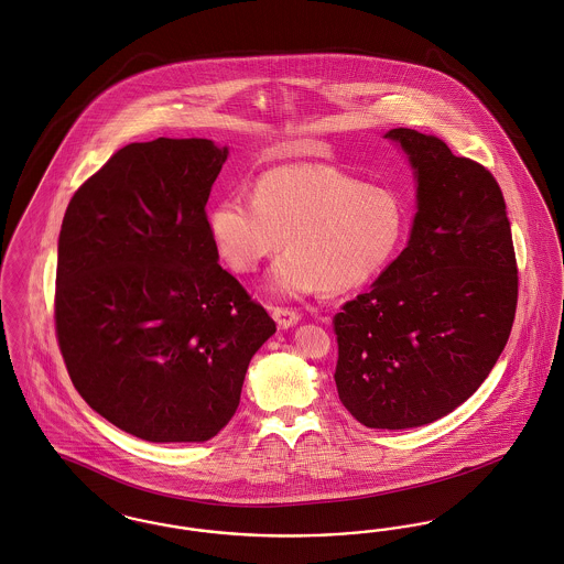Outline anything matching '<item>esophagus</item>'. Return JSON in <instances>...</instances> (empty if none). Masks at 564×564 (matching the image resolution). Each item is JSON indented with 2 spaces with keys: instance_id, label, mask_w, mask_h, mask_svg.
<instances>
[{
  "instance_id": "1",
  "label": "esophagus",
  "mask_w": 564,
  "mask_h": 564,
  "mask_svg": "<svg viewBox=\"0 0 564 564\" xmlns=\"http://www.w3.org/2000/svg\"><path fill=\"white\" fill-rule=\"evenodd\" d=\"M272 319L276 322V326L281 328V330H288V328H292V326H296L299 324V313L296 311H292V308H285V306H274L272 308Z\"/></svg>"
}]
</instances>
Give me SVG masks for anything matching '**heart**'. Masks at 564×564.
I'll use <instances>...</instances> for the list:
<instances>
[{
    "mask_svg": "<svg viewBox=\"0 0 564 564\" xmlns=\"http://www.w3.org/2000/svg\"><path fill=\"white\" fill-rule=\"evenodd\" d=\"M221 258L253 272L283 242L290 249L268 274V290L299 299L324 290L349 294L394 260L406 213L381 187L324 164H288L264 172L253 198L230 196L208 219Z\"/></svg>",
    "mask_w": 564,
    "mask_h": 564,
    "instance_id": "heart-1",
    "label": "heart"
}]
</instances>
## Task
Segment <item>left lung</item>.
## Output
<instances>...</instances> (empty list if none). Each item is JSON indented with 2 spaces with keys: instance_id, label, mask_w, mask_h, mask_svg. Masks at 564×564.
Masks as SVG:
<instances>
[{
  "instance_id": "left-lung-1",
  "label": "left lung",
  "mask_w": 564,
  "mask_h": 564,
  "mask_svg": "<svg viewBox=\"0 0 564 564\" xmlns=\"http://www.w3.org/2000/svg\"><path fill=\"white\" fill-rule=\"evenodd\" d=\"M417 176L411 238L372 288L334 315L336 390L368 429H415L484 383L516 317L518 264L488 167L436 135L386 133Z\"/></svg>"
}]
</instances>
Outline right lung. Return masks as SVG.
Returning <instances> with one entry per match:
<instances>
[{"label": "right lung", "instance_id": "1", "mask_svg": "<svg viewBox=\"0 0 564 564\" xmlns=\"http://www.w3.org/2000/svg\"><path fill=\"white\" fill-rule=\"evenodd\" d=\"M228 147L158 138L119 149L69 199L55 332L85 402L151 443H199L232 420L247 366L276 332L217 264L206 202Z\"/></svg>", "mask_w": 564, "mask_h": 564}]
</instances>
